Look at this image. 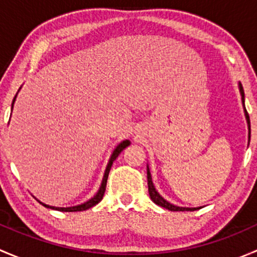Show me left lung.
Instances as JSON below:
<instances>
[{
    "instance_id": "8db88e82",
    "label": "left lung",
    "mask_w": 257,
    "mask_h": 257,
    "mask_svg": "<svg viewBox=\"0 0 257 257\" xmlns=\"http://www.w3.org/2000/svg\"><path fill=\"white\" fill-rule=\"evenodd\" d=\"M239 89H240V94H241V100H242V105H243V112H245V116H246V121H247V125H248V142H250V134H251V129H250V116H248L247 110L245 108V93H243V88L241 85V83H239ZM147 177H148V191H149V196L153 201H154L157 205L162 206V208H165L170 211H194L196 209H200V208H181V206H177V205H173L170 204L169 201L165 200L157 190H155V186L152 181V175H150V170L149 168H147Z\"/></svg>"
}]
</instances>
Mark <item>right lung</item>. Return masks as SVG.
<instances>
[{"instance_id": "add662e5", "label": "right lung", "mask_w": 257, "mask_h": 257, "mask_svg": "<svg viewBox=\"0 0 257 257\" xmlns=\"http://www.w3.org/2000/svg\"><path fill=\"white\" fill-rule=\"evenodd\" d=\"M16 95H17V94H16ZM15 100H16V97L14 98V102H12V108H14ZM129 144H131V142H129V141H123V142H121V143L118 144V147H116L115 149L113 150L112 155H110L109 162H108L107 168H105V172H104V175H103V180H102V184H100V186H99V190H98V193L95 194V195L93 196L92 199H89V200L85 201V203L80 204V205L71 206V208H56V206H49V205H47V204H43V203H41L40 200H38V201H40V204H42V205L46 206V208L58 210V211H69V212H71V211H83V210H87V209L92 208V206L97 205V204L99 203V201L103 199V195H104L105 186H107V179H108V175H109L110 168H112L113 162L116 159V158H118V155L120 154L121 150L125 149V148L128 147Z\"/></svg>"}]
</instances>
